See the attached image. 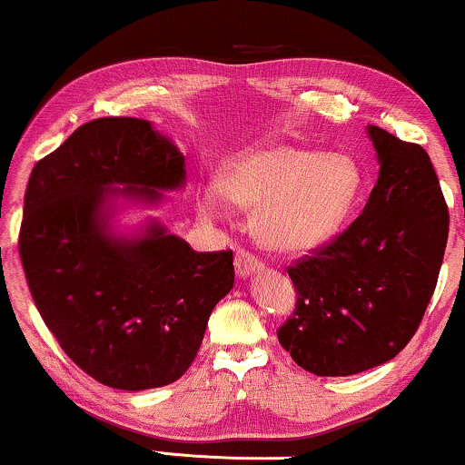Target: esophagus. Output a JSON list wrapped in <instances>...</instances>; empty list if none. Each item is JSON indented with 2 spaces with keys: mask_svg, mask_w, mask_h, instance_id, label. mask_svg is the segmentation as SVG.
Masks as SVG:
<instances>
[{
  "mask_svg": "<svg viewBox=\"0 0 465 465\" xmlns=\"http://www.w3.org/2000/svg\"><path fill=\"white\" fill-rule=\"evenodd\" d=\"M262 266L264 264L260 262L256 256H252V253L245 252V250H239L237 256H234V269H237V275L243 277V279L253 275V272L262 271Z\"/></svg>",
  "mask_w": 465,
  "mask_h": 465,
  "instance_id": "1",
  "label": "esophagus"
}]
</instances>
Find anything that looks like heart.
<instances>
[{
    "mask_svg": "<svg viewBox=\"0 0 465 465\" xmlns=\"http://www.w3.org/2000/svg\"><path fill=\"white\" fill-rule=\"evenodd\" d=\"M361 188L349 156L296 143H272L231 158L218 188H207L201 209L222 215L226 201L252 212V231L272 252L302 253L336 237Z\"/></svg>",
    "mask_w": 465,
    "mask_h": 465,
    "instance_id": "obj_1",
    "label": "heart"
}]
</instances>
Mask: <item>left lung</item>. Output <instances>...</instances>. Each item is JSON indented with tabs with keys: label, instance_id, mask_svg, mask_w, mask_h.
<instances>
[{
	"label": "left lung",
	"instance_id": "1",
	"mask_svg": "<svg viewBox=\"0 0 465 465\" xmlns=\"http://www.w3.org/2000/svg\"><path fill=\"white\" fill-rule=\"evenodd\" d=\"M379 180L353 224L288 266L298 301L277 339L320 377L381 366L409 345L436 290L449 209L421 145L368 126Z\"/></svg>",
	"mask_w": 465,
	"mask_h": 465
}]
</instances>
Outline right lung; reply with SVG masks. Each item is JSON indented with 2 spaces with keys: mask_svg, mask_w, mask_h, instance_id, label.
<instances>
[{
  "mask_svg": "<svg viewBox=\"0 0 465 465\" xmlns=\"http://www.w3.org/2000/svg\"><path fill=\"white\" fill-rule=\"evenodd\" d=\"M183 154L142 118H97L31 171L18 253L63 351L107 387L173 383L232 290V252H194L152 220L116 234L114 199L156 205L183 186ZM124 185V189H112Z\"/></svg>",
  "mask_w": 465,
  "mask_h": 465,
  "instance_id": "1",
  "label": "right lung"
}]
</instances>
